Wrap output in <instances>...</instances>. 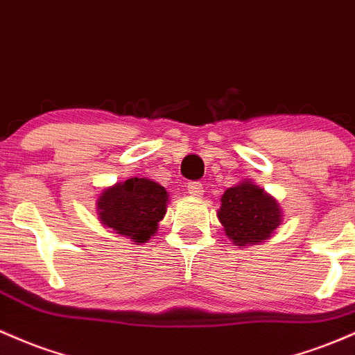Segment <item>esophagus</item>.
<instances>
[{"mask_svg": "<svg viewBox=\"0 0 355 355\" xmlns=\"http://www.w3.org/2000/svg\"><path fill=\"white\" fill-rule=\"evenodd\" d=\"M188 193L194 198H202V194H205V189H202L201 182L193 181V182H188Z\"/></svg>", "mask_w": 355, "mask_h": 355, "instance_id": "34e87169", "label": "esophagus"}]
</instances>
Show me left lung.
I'll return each mask as SVG.
<instances>
[{
	"instance_id": "8db88e82",
	"label": "left lung",
	"mask_w": 355,
	"mask_h": 355,
	"mask_svg": "<svg viewBox=\"0 0 355 355\" xmlns=\"http://www.w3.org/2000/svg\"><path fill=\"white\" fill-rule=\"evenodd\" d=\"M218 220L228 240L241 248L268 240L284 223V211L272 194L245 179L223 193Z\"/></svg>"
}]
</instances>
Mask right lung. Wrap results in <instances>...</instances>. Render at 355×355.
Listing matches in <instances>:
<instances>
[{
	"instance_id": "obj_1",
	"label": "right lung",
	"mask_w": 355,
	"mask_h": 355,
	"mask_svg": "<svg viewBox=\"0 0 355 355\" xmlns=\"http://www.w3.org/2000/svg\"><path fill=\"white\" fill-rule=\"evenodd\" d=\"M167 202L164 186L147 178H129L103 188L95 206L105 228L134 243H147L164 218Z\"/></svg>"
}]
</instances>
